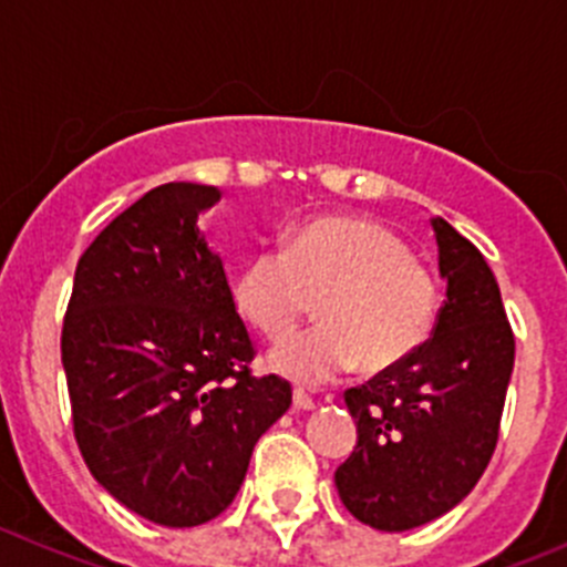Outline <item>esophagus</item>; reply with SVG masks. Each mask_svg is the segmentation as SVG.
<instances>
[{"label": "esophagus", "instance_id": "34e87169", "mask_svg": "<svg viewBox=\"0 0 567 567\" xmlns=\"http://www.w3.org/2000/svg\"><path fill=\"white\" fill-rule=\"evenodd\" d=\"M293 409H296V411H310V409H316L313 396H308L301 389H296V391H293Z\"/></svg>", "mask_w": 567, "mask_h": 567}]
</instances>
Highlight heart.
I'll return each instance as SVG.
<instances>
[{
	"label": "heart",
	"mask_w": 567,
	"mask_h": 567,
	"mask_svg": "<svg viewBox=\"0 0 567 567\" xmlns=\"http://www.w3.org/2000/svg\"><path fill=\"white\" fill-rule=\"evenodd\" d=\"M319 299L316 330L282 343L271 367L319 385L361 363L385 372L427 341L439 313V282L405 240L367 218H313L243 262L235 305L271 341L293 336Z\"/></svg>",
	"instance_id": "1"
}]
</instances>
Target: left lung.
<instances>
[{"label": "left lung", "mask_w": 567, "mask_h": 567, "mask_svg": "<svg viewBox=\"0 0 567 567\" xmlns=\"http://www.w3.org/2000/svg\"><path fill=\"white\" fill-rule=\"evenodd\" d=\"M447 299L433 336L400 367L343 391L358 422L336 470L343 506L380 532H409L451 512L498 444L515 336L478 248L433 218Z\"/></svg>", "instance_id": "1"}]
</instances>
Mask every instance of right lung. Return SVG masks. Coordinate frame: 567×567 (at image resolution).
<instances>
[{"mask_svg": "<svg viewBox=\"0 0 567 567\" xmlns=\"http://www.w3.org/2000/svg\"><path fill=\"white\" fill-rule=\"evenodd\" d=\"M218 187L171 182L83 251L61 330L83 462L145 520L189 528L235 501L290 385L254 378V343L198 215Z\"/></svg>", "mask_w": 567, "mask_h": 567, "instance_id": "1", "label": "right lung"}]
</instances>
